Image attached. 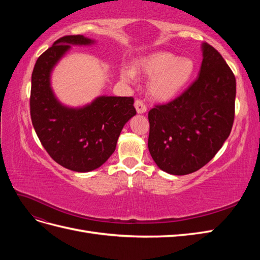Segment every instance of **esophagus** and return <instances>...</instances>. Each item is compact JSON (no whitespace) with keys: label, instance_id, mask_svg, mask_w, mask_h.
Here are the masks:
<instances>
[{"label":"esophagus","instance_id":"esophagus-1","mask_svg":"<svg viewBox=\"0 0 260 260\" xmlns=\"http://www.w3.org/2000/svg\"><path fill=\"white\" fill-rule=\"evenodd\" d=\"M135 107L137 109L138 114H143L146 112V105L144 104V102L142 100H136Z\"/></svg>","mask_w":260,"mask_h":260}]
</instances>
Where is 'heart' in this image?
<instances>
[{
  "label": "heart",
  "instance_id": "b5f03b06",
  "mask_svg": "<svg viewBox=\"0 0 260 260\" xmlns=\"http://www.w3.org/2000/svg\"><path fill=\"white\" fill-rule=\"evenodd\" d=\"M136 68L147 77L148 92L157 101L166 102L178 96L190 83L195 73V62L190 57H180L170 52L149 54L136 61ZM120 77L124 82H132L136 74L132 69L123 68Z\"/></svg>",
  "mask_w": 260,
  "mask_h": 260
}]
</instances>
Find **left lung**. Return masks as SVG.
<instances>
[{
	"instance_id": "8db88e82",
	"label": "left lung",
	"mask_w": 260,
	"mask_h": 260,
	"mask_svg": "<svg viewBox=\"0 0 260 260\" xmlns=\"http://www.w3.org/2000/svg\"><path fill=\"white\" fill-rule=\"evenodd\" d=\"M199 77L167 104L148 112V151L162 171L183 176L214 158L230 136L237 82L215 48L202 45Z\"/></svg>"
}]
</instances>
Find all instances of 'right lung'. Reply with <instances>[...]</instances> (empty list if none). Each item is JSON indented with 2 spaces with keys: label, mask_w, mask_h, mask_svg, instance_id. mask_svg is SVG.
<instances>
[{
  "label": "right lung",
  "mask_w": 260,
  "mask_h": 260,
  "mask_svg": "<svg viewBox=\"0 0 260 260\" xmlns=\"http://www.w3.org/2000/svg\"><path fill=\"white\" fill-rule=\"evenodd\" d=\"M83 36H65L39 56L31 77L30 116L45 151L60 166L88 172L115 152L120 132L137 114L133 98L100 96L91 104L72 108L60 104L51 88V73L72 45H89Z\"/></svg>",
  "instance_id": "1"
}]
</instances>
